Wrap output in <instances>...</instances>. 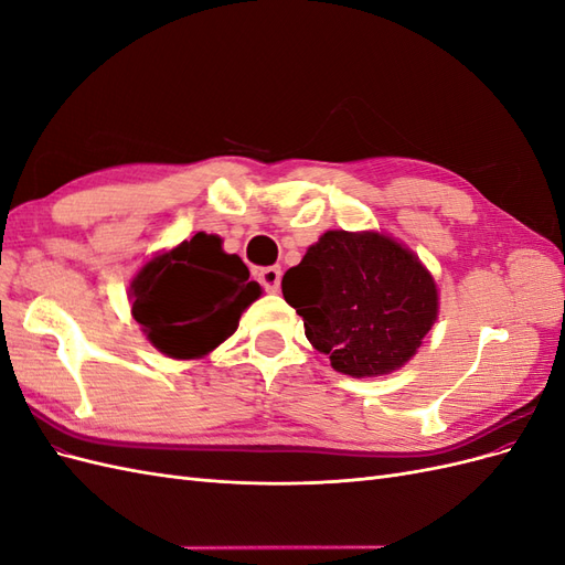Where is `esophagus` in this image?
Returning a JSON list of instances; mask_svg holds the SVG:
<instances>
[{
	"mask_svg": "<svg viewBox=\"0 0 565 565\" xmlns=\"http://www.w3.org/2000/svg\"><path fill=\"white\" fill-rule=\"evenodd\" d=\"M280 280H282L280 266H268V268L259 270V282H262V287L266 289V292H278Z\"/></svg>",
	"mask_w": 565,
	"mask_h": 565,
	"instance_id": "obj_1",
	"label": "esophagus"
}]
</instances>
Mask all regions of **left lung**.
<instances>
[{
	"label": "left lung",
	"instance_id": "1",
	"mask_svg": "<svg viewBox=\"0 0 565 565\" xmlns=\"http://www.w3.org/2000/svg\"><path fill=\"white\" fill-rule=\"evenodd\" d=\"M282 297L303 318L306 339L351 377L405 365L438 313L429 270L380 233L328 231L285 273Z\"/></svg>",
	"mask_w": 565,
	"mask_h": 565
}]
</instances>
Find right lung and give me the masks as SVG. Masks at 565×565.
I'll return each instance as SVG.
<instances>
[{
    "mask_svg": "<svg viewBox=\"0 0 565 565\" xmlns=\"http://www.w3.org/2000/svg\"><path fill=\"white\" fill-rule=\"evenodd\" d=\"M259 295L241 256L221 249V237L198 233L139 270L131 313L162 353L200 358L235 332Z\"/></svg>",
    "mask_w": 565,
    "mask_h": 565,
    "instance_id": "1",
    "label": "right lung"
}]
</instances>
